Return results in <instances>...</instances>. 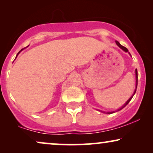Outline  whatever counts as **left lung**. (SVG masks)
I'll return each mask as SVG.
<instances>
[{
	"label": "left lung",
	"instance_id": "1",
	"mask_svg": "<svg viewBox=\"0 0 153 153\" xmlns=\"http://www.w3.org/2000/svg\"><path fill=\"white\" fill-rule=\"evenodd\" d=\"M116 45H118V47H120L121 49H123V51H125V52H128V49H127L126 47H123V46L121 45L119 43L118 41H116ZM129 53V55L131 56L130 53ZM135 72H136V78H137V81H136V83H136V89H135L134 92V94H133V95H132V96H131V97L130 98H129V99L128 100H127V101L126 102V103H125V104H124V105H123V106H122V107H120V108H118V110H116V111H111V112H110V111H109V112H105V111H100V110H99L100 111H101V112H102V113H104V114H114V113H115V112H116V111H120V110H121V109H123V108H124L125 106L127 105V104H128L129 102H130V100H131V99H132L133 96H134V94H135V93H136V91H137V82H138V73H137V70H135Z\"/></svg>",
	"mask_w": 153,
	"mask_h": 153
}]
</instances>
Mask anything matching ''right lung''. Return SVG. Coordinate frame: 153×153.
<instances>
[{
    "label": "right lung",
    "mask_w": 153,
    "mask_h": 153,
    "mask_svg": "<svg viewBox=\"0 0 153 153\" xmlns=\"http://www.w3.org/2000/svg\"><path fill=\"white\" fill-rule=\"evenodd\" d=\"M23 49H22V50H21V51H19V53H17V55H16V57H17V56H18V55H19V53H20V52H21V51H22V50H23Z\"/></svg>",
    "instance_id": "right-lung-1"
}]
</instances>
